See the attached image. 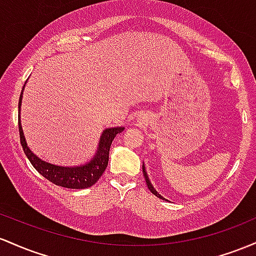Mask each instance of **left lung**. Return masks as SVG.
<instances>
[{"instance_id":"left-lung-1","label":"left lung","mask_w":256,"mask_h":256,"mask_svg":"<svg viewBox=\"0 0 256 256\" xmlns=\"http://www.w3.org/2000/svg\"><path fill=\"white\" fill-rule=\"evenodd\" d=\"M142 172H144V176H145V180H146V185H148V190H150V191L152 192V194H154V196H157V197H158V198H162V200H163V197L160 196V194H157V191L154 190V186L151 185L150 180H148V173H146V172H145V166H142Z\"/></svg>"}]
</instances>
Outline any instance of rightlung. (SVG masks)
<instances>
[{"instance_id": "obj_1", "label": "right lung", "mask_w": 256, "mask_h": 256, "mask_svg": "<svg viewBox=\"0 0 256 256\" xmlns=\"http://www.w3.org/2000/svg\"><path fill=\"white\" fill-rule=\"evenodd\" d=\"M24 90V88H22ZM22 90L19 98V114H20V105H22ZM19 124V136H20V144L22 146L25 154L34 166V168L40 174L43 175L47 180L50 182L56 184V185L62 186L66 188H87L93 186L99 178L102 176V173L105 172L106 166L108 163V152H110V146L112 144V140L117 134L123 130V127L118 128H108L105 129L104 133L102 134L100 138L99 148H98L96 154L94 158L87 164L82 166H59L50 164V163L44 162V160H40L38 157L35 156L30 148H28L26 142H25L24 133H22V124H20V116L18 118Z\"/></svg>"}]
</instances>
